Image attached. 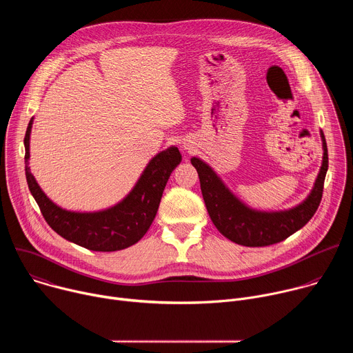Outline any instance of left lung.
<instances>
[{"instance_id": "8db88e82", "label": "left lung", "mask_w": 353, "mask_h": 353, "mask_svg": "<svg viewBox=\"0 0 353 353\" xmlns=\"http://www.w3.org/2000/svg\"><path fill=\"white\" fill-rule=\"evenodd\" d=\"M323 163L314 187L299 205L276 212L257 211L247 207L225 185L214 169L199 158H191L196 169L201 191L211 221L216 229L233 243L247 247H264L279 243L303 228L316 214L323 196L324 180L328 170V150L323 131Z\"/></svg>"}]
</instances>
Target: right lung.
<instances>
[{
	"mask_svg": "<svg viewBox=\"0 0 353 353\" xmlns=\"http://www.w3.org/2000/svg\"><path fill=\"white\" fill-rule=\"evenodd\" d=\"M33 117L25 134V173L29 190L56 233L68 241L93 251H117L139 241L152 225L172 172L181 162L176 146L162 150L150 159L130 194L119 204L97 212L67 211L50 199L29 168V146Z\"/></svg>",
	"mask_w": 353,
	"mask_h": 353,
	"instance_id": "1",
	"label": "right lung"
}]
</instances>
